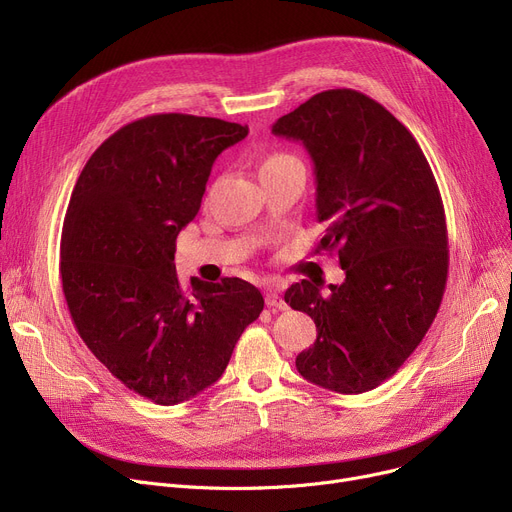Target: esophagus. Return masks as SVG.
Instances as JSON below:
<instances>
[{
  "mask_svg": "<svg viewBox=\"0 0 512 512\" xmlns=\"http://www.w3.org/2000/svg\"><path fill=\"white\" fill-rule=\"evenodd\" d=\"M265 305L270 309H286V303H284L280 288L276 284L265 288Z\"/></svg>",
  "mask_w": 512,
  "mask_h": 512,
  "instance_id": "obj_1",
  "label": "esophagus"
}]
</instances>
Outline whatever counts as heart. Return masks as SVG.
<instances>
[{"label":"heart","instance_id":"heart-1","mask_svg":"<svg viewBox=\"0 0 512 512\" xmlns=\"http://www.w3.org/2000/svg\"><path fill=\"white\" fill-rule=\"evenodd\" d=\"M294 161H299V159L294 157V155H290V153H286V151H272V153H267V155L261 159V164H259V176L265 174V172H270V170H276V168L294 164Z\"/></svg>","mask_w":512,"mask_h":512}]
</instances>
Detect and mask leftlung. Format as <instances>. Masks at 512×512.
<instances>
[{
  "label": "left lung",
  "mask_w": 512,
  "mask_h": 512,
  "mask_svg": "<svg viewBox=\"0 0 512 512\" xmlns=\"http://www.w3.org/2000/svg\"><path fill=\"white\" fill-rule=\"evenodd\" d=\"M272 132L307 147L324 224L317 251H336L346 274L328 292L309 280L284 292L317 328L297 369L340 394L378 388L419 346L444 297L448 230L434 172L409 128L353 89L313 95Z\"/></svg>",
  "instance_id": "1"
}]
</instances>
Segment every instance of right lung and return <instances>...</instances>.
Masks as SVG:
<instances>
[{
  "mask_svg": "<svg viewBox=\"0 0 512 512\" xmlns=\"http://www.w3.org/2000/svg\"><path fill=\"white\" fill-rule=\"evenodd\" d=\"M247 126L153 114L105 139L66 209L60 276L72 324L128 390L178 405L220 380L263 311L240 278L178 280L176 236L199 213L215 157Z\"/></svg>",
  "mask_w": 512,
  "mask_h": 512,
  "instance_id": "obj_1",
  "label": "right lung"
}]
</instances>
